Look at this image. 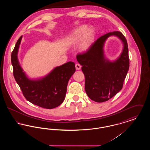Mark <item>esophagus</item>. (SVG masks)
Wrapping results in <instances>:
<instances>
[{"label": "esophagus", "instance_id": "1", "mask_svg": "<svg viewBox=\"0 0 150 150\" xmlns=\"http://www.w3.org/2000/svg\"><path fill=\"white\" fill-rule=\"evenodd\" d=\"M81 65L80 64H75V68H76V69L77 70H80V69H81Z\"/></svg>", "mask_w": 150, "mask_h": 150}]
</instances>
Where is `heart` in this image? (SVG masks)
<instances>
[{
  "label": "heart",
  "mask_w": 150,
  "mask_h": 150,
  "mask_svg": "<svg viewBox=\"0 0 150 150\" xmlns=\"http://www.w3.org/2000/svg\"><path fill=\"white\" fill-rule=\"evenodd\" d=\"M96 30L92 27L88 28L87 25H83L74 30L66 38V44L68 45L79 44V50L81 52L88 50L92 45Z\"/></svg>",
  "instance_id": "heart-1"
}]
</instances>
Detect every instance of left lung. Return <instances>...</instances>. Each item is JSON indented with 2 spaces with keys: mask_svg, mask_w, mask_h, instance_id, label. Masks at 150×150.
<instances>
[{
  "mask_svg": "<svg viewBox=\"0 0 150 150\" xmlns=\"http://www.w3.org/2000/svg\"><path fill=\"white\" fill-rule=\"evenodd\" d=\"M116 35L124 48L116 60L110 62L103 53L104 43L110 35ZM126 38L120 31L110 32L101 36L86 52L76 56L85 75V90L89 98L103 102L112 98L122 88L129 67L128 48Z\"/></svg>",
  "mask_w": 150,
  "mask_h": 150,
  "instance_id": "obj_1",
  "label": "left lung"
}]
</instances>
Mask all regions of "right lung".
<instances>
[{"label":"right lung","instance_id":"right-lung-1","mask_svg":"<svg viewBox=\"0 0 150 150\" xmlns=\"http://www.w3.org/2000/svg\"><path fill=\"white\" fill-rule=\"evenodd\" d=\"M22 36L15 45L11 54L14 79L25 98L34 105L47 109L59 106L64 100L69 79L75 71L73 62L56 67L44 78L29 79L20 65L17 53Z\"/></svg>","mask_w":150,"mask_h":150}]
</instances>
